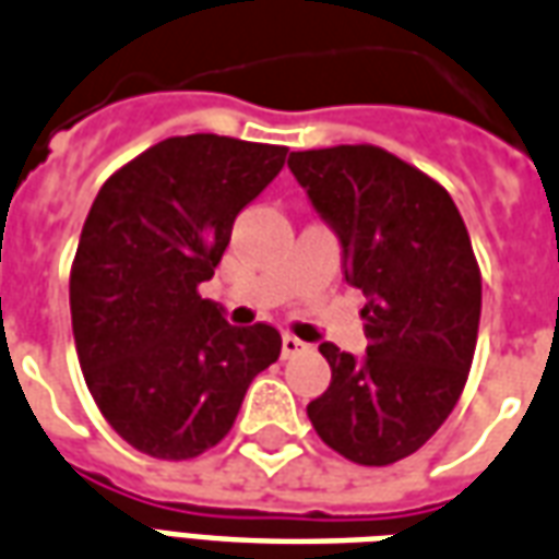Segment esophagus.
Returning a JSON list of instances; mask_svg holds the SVG:
<instances>
[{"mask_svg":"<svg viewBox=\"0 0 559 559\" xmlns=\"http://www.w3.org/2000/svg\"><path fill=\"white\" fill-rule=\"evenodd\" d=\"M306 350H308V345L306 342H299L296 335H284V338H281V357H284V360L299 357V354H306Z\"/></svg>","mask_w":559,"mask_h":559,"instance_id":"esophagus-1","label":"esophagus"}]
</instances>
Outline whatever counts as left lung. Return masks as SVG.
<instances>
[{"instance_id": "8db88e82", "label": "left lung", "mask_w": 559, "mask_h": 559, "mask_svg": "<svg viewBox=\"0 0 559 559\" xmlns=\"http://www.w3.org/2000/svg\"><path fill=\"white\" fill-rule=\"evenodd\" d=\"M287 166L366 296V357L320 345L333 381L308 420L350 463L390 466L427 444L466 388L481 320L469 233L448 190L384 147L296 151Z\"/></svg>"}]
</instances>
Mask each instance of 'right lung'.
<instances>
[{
  "label": "right lung",
  "instance_id": "right-lung-1",
  "mask_svg": "<svg viewBox=\"0 0 559 559\" xmlns=\"http://www.w3.org/2000/svg\"><path fill=\"white\" fill-rule=\"evenodd\" d=\"M284 157L281 144L175 135L120 166L90 205L69 275L78 362L105 420L142 454H205L278 360L275 326H229L199 284Z\"/></svg>",
  "mask_w": 559,
  "mask_h": 559
}]
</instances>
